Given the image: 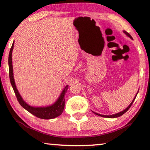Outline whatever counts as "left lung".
<instances>
[{
    "label": "left lung",
    "instance_id": "1",
    "mask_svg": "<svg viewBox=\"0 0 150 150\" xmlns=\"http://www.w3.org/2000/svg\"><path fill=\"white\" fill-rule=\"evenodd\" d=\"M124 33L126 34V35L128 36V37H129L131 39H132V37L131 36V35L130 34H129L128 33H127V32H126V31H124ZM138 92H139V90L138 91H137V94H136V96L134 97V100H132V102H131V104H129L128 106H127L126 109L125 110H124L123 111H122V112H119V113H117V114H113V115H110V116H105V115H102V114H98V113H96V112H93L95 114H96V115H98V116H101V117H110V118H114V117H120V116H122V115H123L124 114H125V113H126L127 110H128L129 109V108L131 107V105H132V104H133V102H134V100L136 99V96H137V93H138Z\"/></svg>",
    "mask_w": 150,
    "mask_h": 150
}]
</instances>
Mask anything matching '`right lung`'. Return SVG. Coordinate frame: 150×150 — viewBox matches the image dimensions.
<instances>
[{
    "label": "right lung",
    "mask_w": 150,
    "mask_h": 150,
    "mask_svg": "<svg viewBox=\"0 0 150 150\" xmlns=\"http://www.w3.org/2000/svg\"><path fill=\"white\" fill-rule=\"evenodd\" d=\"M14 42L13 45L11 46V50H10L9 56H8V66H9V78L10 81H11V85L13 88L14 92L15 93L17 100L19 102V104L21 105V106L24 108V109L26 110L27 111L29 112L30 114H33L36 117H39L41 119L49 120L55 118V117L60 116L63 112L64 108V103H65V94L67 91L68 88V85H66L65 88H64L62 93L58 99L56 100L54 104L52 105H49L46 107H33L30 106V105L27 104L24 101L21 96L20 95L19 92L17 90L15 85V82L14 80L13 76V62H12V53H13V50L14 47Z\"/></svg>",
    "instance_id": "1"
}]
</instances>
